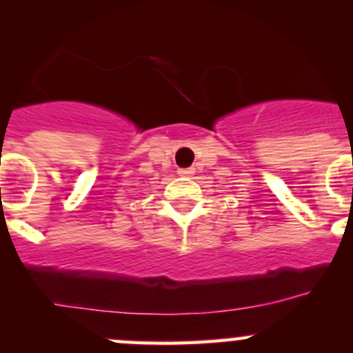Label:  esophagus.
Listing matches in <instances>:
<instances>
[{
    "label": "esophagus",
    "mask_w": 353,
    "mask_h": 353,
    "mask_svg": "<svg viewBox=\"0 0 353 353\" xmlns=\"http://www.w3.org/2000/svg\"><path fill=\"white\" fill-rule=\"evenodd\" d=\"M177 174H179V176H184V177H190L194 174V169L193 167H188V169H179L177 170Z\"/></svg>",
    "instance_id": "1"
}]
</instances>
